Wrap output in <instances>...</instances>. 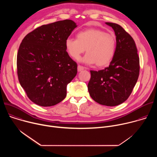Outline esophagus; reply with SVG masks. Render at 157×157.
Segmentation results:
<instances>
[{"instance_id": "34e87169", "label": "esophagus", "mask_w": 157, "mask_h": 157, "mask_svg": "<svg viewBox=\"0 0 157 157\" xmlns=\"http://www.w3.org/2000/svg\"><path fill=\"white\" fill-rule=\"evenodd\" d=\"M84 70V68L83 66H81L80 65L78 66V72H80V71H82Z\"/></svg>"}]
</instances>
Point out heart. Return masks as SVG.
Wrapping results in <instances>:
<instances>
[{
	"instance_id": "obj_1",
	"label": "heart",
	"mask_w": 157,
	"mask_h": 157,
	"mask_svg": "<svg viewBox=\"0 0 157 157\" xmlns=\"http://www.w3.org/2000/svg\"><path fill=\"white\" fill-rule=\"evenodd\" d=\"M65 48L68 55L75 59L86 50L87 53L81 59L82 62L104 68L109 66L114 56L116 41L113 34L99 29L90 28L79 32L76 39L67 38Z\"/></svg>"
}]
</instances>
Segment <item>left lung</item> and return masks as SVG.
<instances>
[{
    "instance_id": "left-lung-1",
    "label": "left lung",
    "mask_w": 157,
    "mask_h": 157,
    "mask_svg": "<svg viewBox=\"0 0 157 157\" xmlns=\"http://www.w3.org/2000/svg\"><path fill=\"white\" fill-rule=\"evenodd\" d=\"M113 29L116 36L114 56L104 70L91 71L87 88L92 99L107 106L118 105L125 101L139 75V57L132 36L119 25L105 22Z\"/></svg>"
}]
</instances>
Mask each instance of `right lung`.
Masks as SVG:
<instances>
[{
  "mask_svg": "<svg viewBox=\"0 0 157 157\" xmlns=\"http://www.w3.org/2000/svg\"><path fill=\"white\" fill-rule=\"evenodd\" d=\"M71 20L43 25L27 34L17 53L18 78L29 98L49 107L62 101L77 74V64L67 53L65 41L77 27Z\"/></svg>",
  "mask_w": 157,
  "mask_h": 157,
  "instance_id": "obj_1",
  "label": "right lung"
}]
</instances>
